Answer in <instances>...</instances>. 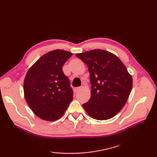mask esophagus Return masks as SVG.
Here are the masks:
<instances>
[{"instance_id": "esophagus-1", "label": "esophagus", "mask_w": 157, "mask_h": 157, "mask_svg": "<svg viewBox=\"0 0 157 157\" xmlns=\"http://www.w3.org/2000/svg\"><path fill=\"white\" fill-rule=\"evenodd\" d=\"M81 87H77V88H74V92L76 93V92H78L80 90H81Z\"/></svg>"}]
</instances>
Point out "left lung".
<instances>
[{"label":"left lung","instance_id":"8db88e82","mask_svg":"<svg viewBox=\"0 0 157 157\" xmlns=\"http://www.w3.org/2000/svg\"><path fill=\"white\" fill-rule=\"evenodd\" d=\"M88 67L91 98L82 107L96 120H107L124 106L132 88V78L117 56L103 50L76 55Z\"/></svg>","mask_w":157,"mask_h":157}]
</instances>
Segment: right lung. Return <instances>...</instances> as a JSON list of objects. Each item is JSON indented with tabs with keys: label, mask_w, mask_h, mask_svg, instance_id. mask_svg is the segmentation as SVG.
<instances>
[{
	"label": "right lung",
	"mask_w": 157,
	"mask_h": 157,
	"mask_svg": "<svg viewBox=\"0 0 157 157\" xmlns=\"http://www.w3.org/2000/svg\"><path fill=\"white\" fill-rule=\"evenodd\" d=\"M72 55L62 50L51 51L27 71L23 84L25 98L33 113L42 119L57 120L73 100V89L62 70Z\"/></svg>",
	"instance_id": "obj_1"
}]
</instances>
